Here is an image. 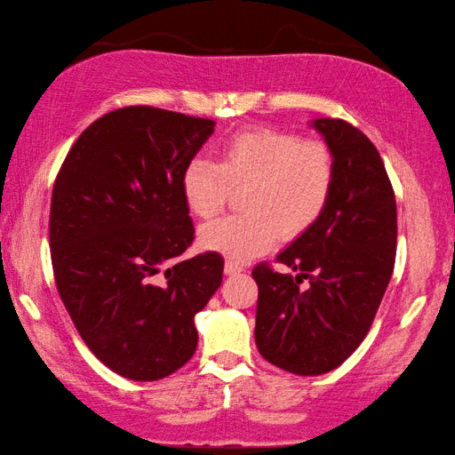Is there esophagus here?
<instances>
[{"label": "esophagus", "mask_w": 455, "mask_h": 455, "mask_svg": "<svg viewBox=\"0 0 455 455\" xmlns=\"http://www.w3.org/2000/svg\"><path fill=\"white\" fill-rule=\"evenodd\" d=\"M244 271V265L236 263V260H227L225 263V273L227 275H236V273H243Z\"/></svg>", "instance_id": "esophagus-1"}]
</instances>
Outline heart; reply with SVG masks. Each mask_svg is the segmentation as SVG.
Here are the masks:
<instances>
[{
  "mask_svg": "<svg viewBox=\"0 0 455 455\" xmlns=\"http://www.w3.org/2000/svg\"><path fill=\"white\" fill-rule=\"evenodd\" d=\"M337 182L335 154L321 140L255 126L238 130L219 148V164L196 156L180 176L182 198L198 219L225 209L233 190H244L246 211L200 228V244L230 260H249L276 238L303 236L327 212Z\"/></svg>",
  "mask_w": 455,
  "mask_h": 455,
  "instance_id": "heart-1",
  "label": "heart"
}]
</instances>
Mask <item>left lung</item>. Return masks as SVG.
I'll list each match as a JSON object with an SVG mask.
<instances>
[{"mask_svg": "<svg viewBox=\"0 0 455 455\" xmlns=\"http://www.w3.org/2000/svg\"><path fill=\"white\" fill-rule=\"evenodd\" d=\"M313 128L337 163L329 209L276 257L297 276L268 263L252 268L259 353L297 375L327 373L359 347L394 273L397 244L394 187L373 142L339 118H319ZM303 278L310 281L305 290Z\"/></svg>", "mask_w": 455, "mask_h": 455, "instance_id": "8db88e82", "label": "left lung"}]
</instances>
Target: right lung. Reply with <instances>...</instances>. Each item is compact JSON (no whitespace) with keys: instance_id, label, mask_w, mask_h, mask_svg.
<instances>
[{"instance_id":"right-lung-1","label":"right lung","mask_w":455,"mask_h":455,"mask_svg":"<svg viewBox=\"0 0 455 455\" xmlns=\"http://www.w3.org/2000/svg\"><path fill=\"white\" fill-rule=\"evenodd\" d=\"M214 122L152 106L108 112L68 152L52 190L56 287L90 351L114 373L156 381L195 355V315L225 260L195 241L180 176Z\"/></svg>"}]
</instances>
